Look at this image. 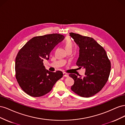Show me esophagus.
Returning a JSON list of instances; mask_svg holds the SVG:
<instances>
[{"label": "esophagus", "mask_w": 125, "mask_h": 125, "mask_svg": "<svg viewBox=\"0 0 125 125\" xmlns=\"http://www.w3.org/2000/svg\"><path fill=\"white\" fill-rule=\"evenodd\" d=\"M63 77H69V74L66 73H63Z\"/></svg>", "instance_id": "1"}]
</instances>
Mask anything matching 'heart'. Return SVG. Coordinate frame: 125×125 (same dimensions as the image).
I'll return each instance as SVG.
<instances>
[{
  "label": "heart",
  "mask_w": 125,
  "mask_h": 125,
  "mask_svg": "<svg viewBox=\"0 0 125 125\" xmlns=\"http://www.w3.org/2000/svg\"><path fill=\"white\" fill-rule=\"evenodd\" d=\"M62 44L63 45V46L65 47L66 51L68 50H69V49H71V48L73 46V42H72V41L69 38H66L62 42Z\"/></svg>",
  "instance_id": "heart-1"
}]
</instances>
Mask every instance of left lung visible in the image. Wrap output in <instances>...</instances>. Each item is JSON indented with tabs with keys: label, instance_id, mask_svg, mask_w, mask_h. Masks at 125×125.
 I'll return each instance as SVG.
<instances>
[{
	"label": "left lung",
	"instance_id": "obj_1",
	"mask_svg": "<svg viewBox=\"0 0 125 125\" xmlns=\"http://www.w3.org/2000/svg\"><path fill=\"white\" fill-rule=\"evenodd\" d=\"M69 34L80 48L76 65L85 69L84 77L69 74L74 81L71 89L80 96H92L107 82L111 72V62L103 47L92 37L72 32Z\"/></svg>",
	"mask_w": 125,
	"mask_h": 125
}]
</instances>
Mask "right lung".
Listing matches in <instances>:
<instances>
[{
    "mask_svg": "<svg viewBox=\"0 0 125 125\" xmlns=\"http://www.w3.org/2000/svg\"><path fill=\"white\" fill-rule=\"evenodd\" d=\"M64 38L57 33L35 36L19 51L15 61L16 77L21 89L28 95L33 97L45 95L62 77V71H48L43 62L49 59L52 50Z\"/></svg>",
    "mask_w": 125,
    "mask_h": 125,
    "instance_id": "1",
    "label": "right lung"
}]
</instances>
